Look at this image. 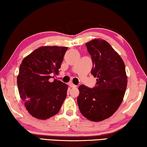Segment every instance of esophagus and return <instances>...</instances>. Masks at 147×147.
Segmentation results:
<instances>
[{
  "instance_id": "esophagus-1",
  "label": "esophagus",
  "mask_w": 147,
  "mask_h": 147,
  "mask_svg": "<svg viewBox=\"0 0 147 147\" xmlns=\"http://www.w3.org/2000/svg\"><path fill=\"white\" fill-rule=\"evenodd\" d=\"M69 86L71 87V88H76V87H77V86H76V85H74V84H72V83H69Z\"/></svg>"
}]
</instances>
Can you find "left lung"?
<instances>
[{
	"instance_id": "obj_1",
	"label": "left lung",
	"mask_w": 147,
	"mask_h": 147,
	"mask_svg": "<svg viewBox=\"0 0 147 147\" xmlns=\"http://www.w3.org/2000/svg\"><path fill=\"white\" fill-rule=\"evenodd\" d=\"M91 56V73L96 86L79 87L77 101L80 112L88 119L99 122L110 117L118 109L127 86L124 61L107 41L94 39L86 44Z\"/></svg>"
}]
</instances>
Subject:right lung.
Segmentation results:
<instances>
[{
  "label": "right lung",
  "mask_w": 147,
  "mask_h": 147,
  "mask_svg": "<svg viewBox=\"0 0 147 147\" xmlns=\"http://www.w3.org/2000/svg\"><path fill=\"white\" fill-rule=\"evenodd\" d=\"M67 48L42 46L21 63L17 77L19 94L34 117L45 120L56 115L67 96V85L50 78L58 74Z\"/></svg>",
  "instance_id": "1"
}]
</instances>
